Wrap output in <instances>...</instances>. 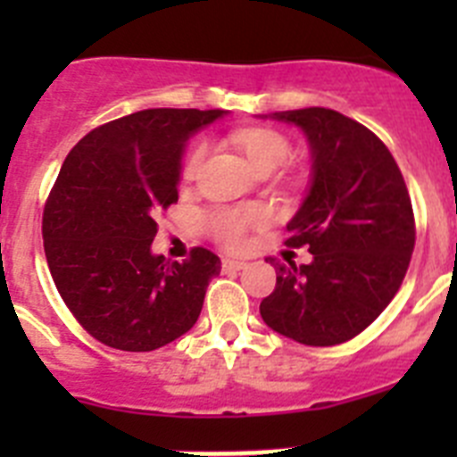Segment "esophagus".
Masks as SVG:
<instances>
[{"label":"esophagus","mask_w":457,"mask_h":457,"mask_svg":"<svg viewBox=\"0 0 457 457\" xmlns=\"http://www.w3.org/2000/svg\"><path fill=\"white\" fill-rule=\"evenodd\" d=\"M245 268H247L245 261H236V258H224V261H221V270H224V272H240V270Z\"/></svg>","instance_id":"esophagus-1"}]
</instances>
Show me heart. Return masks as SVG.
Wrapping results in <instances>:
<instances>
[{"label": "heart", "mask_w": 457, "mask_h": 457, "mask_svg": "<svg viewBox=\"0 0 457 457\" xmlns=\"http://www.w3.org/2000/svg\"><path fill=\"white\" fill-rule=\"evenodd\" d=\"M233 141L237 144L247 160L252 162V167L256 171H265V169H278L284 167L290 160V153H293V146H290L288 137L281 135L278 130H272V128H247V130H237L233 135ZM205 157V146L204 144H196L192 151L185 157L183 169V179L192 180L199 171L201 162ZM265 212L263 210H221L212 217V228H215L217 237L224 242L226 247H240L245 242V233L252 224H263Z\"/></svg>", "instance_id": "heart-1"}]
</instances>
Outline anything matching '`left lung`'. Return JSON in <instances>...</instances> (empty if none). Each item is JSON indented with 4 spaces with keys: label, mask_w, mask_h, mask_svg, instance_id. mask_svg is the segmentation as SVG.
<instances>
[{
    "label": "left lung",
    "mask_w": 457,
    "mask_h": 457,
    "mask_svg": "<svg viewBox=\"0 0 457 457\" xmlns=\"http://www.w3.org/2000/svg\"><path fill=\"white\" fill-rule=\"evenodd\" d=\"M297 125L311 148V183L288 221L290 247H309L306 265L277 270L261 318L304 345H338L364 332L386 309L414 252V212L389 148L334 109L274 112Z\"/></svg>",
    "instance_id": "8db88e82"
}]
</instances>
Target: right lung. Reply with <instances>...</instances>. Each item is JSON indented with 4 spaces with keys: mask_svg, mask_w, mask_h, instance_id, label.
<instances>
[{
    "mask_svg": "<svg viewBox=\"0 0 457 457\" xmlns=\"http://www.w3.org/2000/svg\"><path fill=\"white\" fill-rule=\"evenodd\" d=\"M224 109H144L88 132L68 153L43 210V245L62 300L100 343L151 353L189 332L221 261L153 253L157 212L179 201L194 132Z\"/></svg>",
    "mask_w": 457,
    "mask_h": 457,
    "instance_id": "add662e5",
    "label": "right lung"
}]
</instances>
